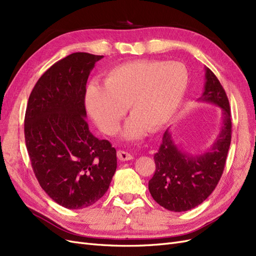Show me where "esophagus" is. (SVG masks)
Wrapping results in <instances>:
<instances>
[{"label":"esophagus","instance_id":"esophagus-1","mask_svg":"<svg viewBox=\"0 0 256 256\" xmlns=\"http://www.w3.org/2000/svg\"><path fill=\"white\" fill-rule=\"evenodd\" d=\"M118 158L122 161H128V160L134 159V156L126 150H118Z\"/></svg>","mask_w":256,"mask_h":256}]
</instances>
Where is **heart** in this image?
Returning a JSON list of instances; mask_svg holds the SVG:
<instances>
[{"label":"heart","instance_id":"b5f03b06","mask_svg":"<svg viewBox=\"0 0 256 256\" xmlns=\"http://www.w3.org/2000/svg\"><path fill=\"white\" fill-rule=\"evenodd\" d=\"M189 74L180 62L140 60L112 68L104 83L92 81L85 92L86 109L98 128L113 136L126 113L122 136L138 140L157 132L173 120L188 88Z\"/></svg>","mask_w":256,"mask_h":256}]
</instances>
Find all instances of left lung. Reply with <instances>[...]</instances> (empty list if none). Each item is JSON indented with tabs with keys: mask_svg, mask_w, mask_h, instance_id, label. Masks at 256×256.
<instances>
[{
	"mask_svg": "<svg viewBox=\"0 0 256 256\" xmlns=\"http://www.w3.org/2000/svg\"><path fill=\"white\" fill-rule=\"evenodd\" d=\"M205 85L200 102L221 108L222 126L205 152H184L175 144L170 129L154 159L156 171L148 182L152 198L168 210L180 212L202 204L212 194L222 176L232 138L230 102L226 90L210 69L205 67Z\"/></svg>",
	"mask_w": 256,
	"mask_h": 256,
	"instance_id": "1",
	"label": "left lung"
}]
</instances>
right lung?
Returning <instances> with one entry per match:
<instances>
[{
    "label": "right lung",
    "instance_id": "obj_1",
    "mask_svg": "<svg viewBox=\"0 0 256 256\" xmlns=\"http://www.w3.org/2000/svg\"><path fill=\"white\" fill-rule=\"evenodd\" d=\"M102 56L76 52L46 72L28 97L24 136L38 182L58 205L82 209L109 189L116 150L88 129L86 82Z\"/></svg>",
    "mask_w": 256,
    "mask_h": 256
}]
</instances>
